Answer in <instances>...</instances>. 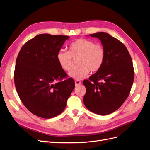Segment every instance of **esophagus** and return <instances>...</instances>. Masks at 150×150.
Segmentation results:
<instances>
[{
	"label": "esophagus",
	"instance_id": "34e87169",
	"mask_svg": "<svg viewBox=\"0 0 150 150\" xmlns=\"http://www.w3.org/2000/svg\"><path fill=\"white\" fill-rule=\"evenodd\" d=\"M75 83L76 86H78V85H79L81 83V82H80V80H75Z\"/></svg>",
	"mask_w": 150,
	"mask_h": 150
}]
</instances>
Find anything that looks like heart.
Masks as SVG:
<instances>
[{
    "label": "heart",
    "mask_w": 150,
    "mask_h": 150,
    "mask_svg": "<svg viewBox=\"0 0 150 150\" xmlns=\"http://www.w3.org/2000/svg\"><path fill=\"white\" fill-rule=\"evenodd\" d=\"M105 57L104 48L101 45L87 39H79L69 46V51L59 50L57 60L63 70L70 71L72 68V59L80 58L78 69L69 73V76L79 80L85 77L90 71H99L103 65Z\"/></svg>",
    "instance_id": "1"
}]
</instances>
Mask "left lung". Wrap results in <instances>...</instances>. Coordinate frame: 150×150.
<instances>
[{
  "label": "left lung",
  "instance_id": "8db88e82",
  "mask_svg": "<svg viewBox=\"0 0 150 150\" xmlns=\"http://www.w3.org/2000/svg\"><path fill=\"white\" fill-rule=\"evenodd\" d=\"M90 36L100 40L105 57L100 69L83 80V103L91 112L105 115L118 109L129 96L134 68L128 50L120 41L104 32Z\"/></svg>",
  "mask_w": 150,
  "mask_h": 150
}]
</instances>
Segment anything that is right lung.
<instances>
[{
    "instance_id": "obj_1",
    "label": "right lung",
    "mask_w": 150,
    "mask_h": 150,
    "mask_svg": "<svg viewBox=\"0 0 150 150\" xmlns=\"http://www.w3.org/2000/svg\"><path fill=\"white\" fill-rule=\"evenodd\" d=\"M68 38L37 35L25 42L17 57L14 76L17 92L25 108L38 117L50 119L60 114L75 88L74 79L67 78L57 58Z\"/></svg>"
}]
</instances>
